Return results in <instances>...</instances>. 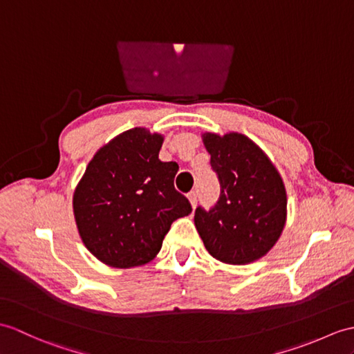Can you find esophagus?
I'll list each match as a JSON object with an SVG mask.
<instances>
[{"label":"esophagus","mask_w":354,"mask_h":354,"mask_svg":"<svg viewBox=\"0 0 354 354\" xmlns=\"http://www.w3.org/2000/svg\"><path fill=\"white\" fill-rule=\"evenodd\" d=\"M187 197H188V201H190L192 207L196 208V207H197V193H196V192H190V193H188Z\"/></svg>","instance_id":"esophagus-1"}]
</instances>
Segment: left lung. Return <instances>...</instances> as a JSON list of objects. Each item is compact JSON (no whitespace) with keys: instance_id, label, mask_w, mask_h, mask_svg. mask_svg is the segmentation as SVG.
<instances>
[{"instance_id":"obj_1","label":"left lung","mask_w":354,"mask_h":354,"mask_svg":"<svg viewBox=\"0 0 354 354\" xmlns=\"http://www.w3.org/2000/svg\"><path fill=\"white\" fill-rule=\"evenodd\" d=\"M220 197L211 211L197 208L194 225L212 258L245 266L274 248L286 223L283 179L267 153L240 133H203Z\"/></svg>"}]
</instances>
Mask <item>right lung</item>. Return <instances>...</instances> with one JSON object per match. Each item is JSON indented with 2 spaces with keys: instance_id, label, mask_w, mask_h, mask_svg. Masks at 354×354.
I'll list each match as a JSON object with an SVG mask.
<instances>
[{
  "instance_id": "1",
  "label": "right lung",
  "mask_w": 354,
  "mask_h": 354,
  "mask_svg": "<svg viewBox=\"0 0 354 354\" xmlns=\"http://www.w3.org/2000/svg\"><path fill=\"white\" fill-rule=\"evenodd\" d=\"M164 136L137 127L93 155L72 197L81 241L114 268L145 266L157 257L171 223L192 212L175 190L178 164L158 158Z\"/></svg>"
}]
</instances>
